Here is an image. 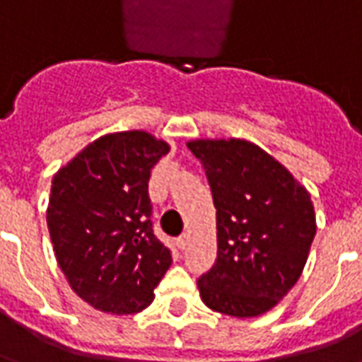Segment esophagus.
I'll list each match as a JSON object with an SVG mask.
<instances>
[{
  "mask_svg": "<svg viewBox=\"0 0 362 362\" xmlns=\"http://www.w3.org/2000/svg\"><path fill=\"white\" fill-rule=\"evenodd\" d=\"M186 244H188V235H182L176 238V246H178L180 250H184V248H186Z\"/></svg>",
  "mask_w": 362,
  "mask_h": 362,
  "instance_id": "1",
  "label": "esophagus"
}]
</instances>
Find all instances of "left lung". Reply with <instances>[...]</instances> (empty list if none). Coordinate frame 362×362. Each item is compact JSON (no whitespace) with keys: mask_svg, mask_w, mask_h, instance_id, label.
Returning <instances> with one entry per match:
<instances>
[{"mask_svg":"<svg viewBox=\"0 0 362 362\" xmlns=\"http://www.w3.org/2000/svg\"><path fill=\"white\" fill-rule=\"evenodd\" d=\"M217 209V259L197 279L211 310L259 316L293 288L316 235L310 194L285 166L244 139H196Z\"/></svg>","mask_w":362,"mask_h":362,"instance_id":"left-lung-1","label":"left lung"}]
</instances>
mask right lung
Wrapping results in <instances>:
<instances>
[{
	"mask_svg": "<svg viewBox=\"0 0 362 362\" xmlns=\"http://www.w3.org/2000/svg\"><path fill=\"white\" fill-rule=\"evenodd\" d=\"M170 151L147 132L98 137L52 180L48 230L62 272L93 308L135 314L173 264L153 235L151 168Z\"/></svg>",
	"mask_w": 362,
	"mask_h": 362,
	"instance_id": "add662e5",
	"label": "right lung"
}]
</instances>
